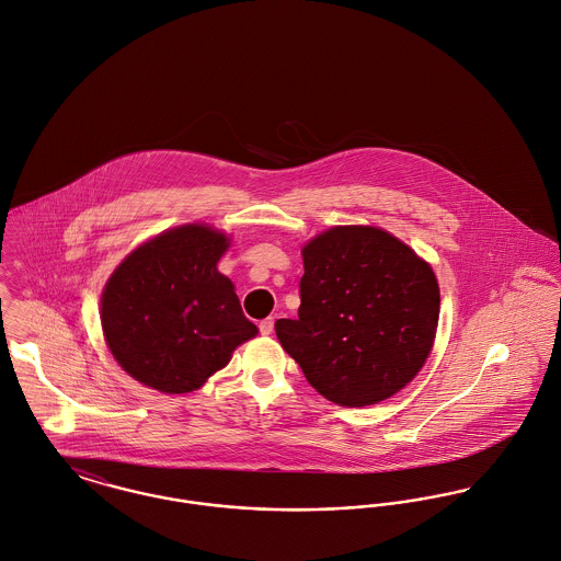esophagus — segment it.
I'll use <instances>...</instances> for the list:
<instances>
[{"label": "esophagus", "instance_id": "obj_1", "mask_svg": "<svg viewBox=\"0 0 561 561\" xmlns=\"http://www.w3.org/2000/svg\"><path fill=\"white\" fill-rule=\"evenodd\" d=\"M273 324H275V320H273V318H264V320H260L257 329H260V333H262V335H271V333H273Z\"/></svg>", "mask_w": 561, "mask_h": 561}]
</instances>
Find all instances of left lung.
Here are the masks:
<instances>
[{"instance_id": "left-lung-1", "label": "left lung", "mask_w": 561, "mask_h": 561, "mask_svg": "<svg viewBox=\"0 0 561 561\" xmlns=\"http://www.w3.org/2000/svg\"><path fill=\"white\" fill-rule=\"evenodd\" d=\"M301 253L299 318L275 322L279 344L340 407L391 398L433 351L440 306L433 266L373 226H335Z\"/></svg>"}]
</instances>
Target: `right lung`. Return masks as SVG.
Listing matches in <instances>:
<instances>
[{
	"label": "right lung",
	"mask_w": 561,
	"mask_h": 561,
	"mask_svg": "<svg viewBox=\"0 0 561 561\" xmlns=\"http://www.w3.org/2000/svg\"><path fill=\"white\" fill-rule=\"evenodd\" d=\"M228 248L226 234L187 224L130 251L112 273L101 297L103 335L135 380L188 393L257 333L234 284L217 271Z\"/></svg>",
	"instance_id": "1"
}]
</instances>
